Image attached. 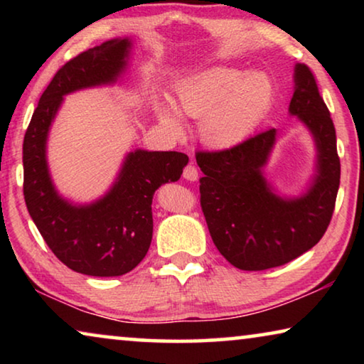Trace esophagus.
<instances>
[{
	"label": "esophagus",
	"instance_id": "esophagus-1",
	"mask_svg": "<svg viewBox=\"0 0 364 364\" xmlns=\"http://www.w3.org/2000/svg\"><path fill=\"white\" fill-rule=\"evenodd\" d=\"M183 178L184 180H189V181H196L197 178H199V171L194 167V165H186L183 170Z\"/></svg>",
	"mask_w": 364,
	"mask_h": 364
}]
</instances>
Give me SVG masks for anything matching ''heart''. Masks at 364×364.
I'll list each match as a JSON object with an SVG mask.
<instances>
[{"label": "heart", "instance_id": "obj_1", "mask_svg": "<svg viewBox=\"0 0 364 364\" xmlns=\"http://www.w3.org/2000/svg\"><path fill=\"white\" fill-rule=\"evenodd\" d=\"M273 86L262 73L218 67L178 91L183 114L202 119L200 133L208 144L228 147L241 143L254 133L268 112ZM160 119L170 130L180 132V117L170 106H160Z\"/></svg>", "mask_w": 364, "mask_h": 364}]
</instances>
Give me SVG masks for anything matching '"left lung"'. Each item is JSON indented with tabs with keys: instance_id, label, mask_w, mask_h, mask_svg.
Returning a JSON list of instances; mask_svg holds the SVG:
<instances>
[{
	"instance_id": "obj_1",
	"label": "left lung",
	"mask_w": 364,
	"mask_h": 364,
	"mask_svg": "<svg viewBox=\"0 0 364 364\" xmlns=\"http://www.w3.org/2000/svg\"><path fill=\"white\" fill-rule=\"evenodd\" d=\"M295 91L289 112L310 128L318 149V175L299 199H282L262 175L276 130L257 133L223 151H197L200 207L208 231L232 267L262 271L281 267L319 242L331 223L341 184V159L329 109L316 78L295 65Z\"/></svg>"
}]
</instances>
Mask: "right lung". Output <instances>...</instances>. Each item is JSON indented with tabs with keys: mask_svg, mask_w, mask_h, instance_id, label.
<instances>
[{
	"mask_svg": "<svg viewBox=\"0 0 364 364\" xmlns=\"http://www.w3.org/2000/svg\"><path fill=\"white\" fill-rule=\"evenodd\" d=\"M130 40L115 38L65 63L43 91L23 136V197L48 247L65 267L88 276H122L146 257L152 241V197L164 183L180 180L183 152L128 154L119 180L91 205H72L49 178L46 138L63 96L112 83L125 69Z\"/></svg>",
	"mask_w": 364,
	"mask_h": 364,
	"instance_id": "obj_1",
	"label": "right lung"
}]
</instances>
